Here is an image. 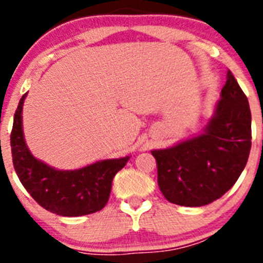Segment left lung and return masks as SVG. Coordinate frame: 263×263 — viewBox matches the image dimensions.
Here are the masks:
<instances>
[{"label":"left lung","instance_id":"1","mask_svg":"<svg viewBox=\"0 0 263 263\" xmlns=\"http://www.w3.org/2000/svg\"><path fill=\"white\" fill-rule=\"evenodd\" d=\"M203 133L153 150L158 185L170 203L201 206L217 200L240 178L252 147L249 101L231 71Z\"/></svg>","mask_w":263,"mask_h":263}]
</instances>
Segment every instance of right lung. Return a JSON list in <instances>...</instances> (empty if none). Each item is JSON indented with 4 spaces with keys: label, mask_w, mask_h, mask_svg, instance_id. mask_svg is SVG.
<instances>
[{
    "label": "right lung",
    "mask_w": 263,
    "mask_h": 263,
    "mask_svg": "<svg viewBox=\"0 0 263 263\" xmlns=\"http://www.w3.org/2000/svg\"><path fill=\"white\" fill-rule=\"evenodd\" d=\"M27 93L20 100L10 134L13 164L22 185L45 210L59 216H84L103 210L109 200L111 180L129 155L104 159L78 170H58L36 159L23 136L22 109Z\"/></svg>",
    "instance_id": "right-lung-1"
}]
</instances>
